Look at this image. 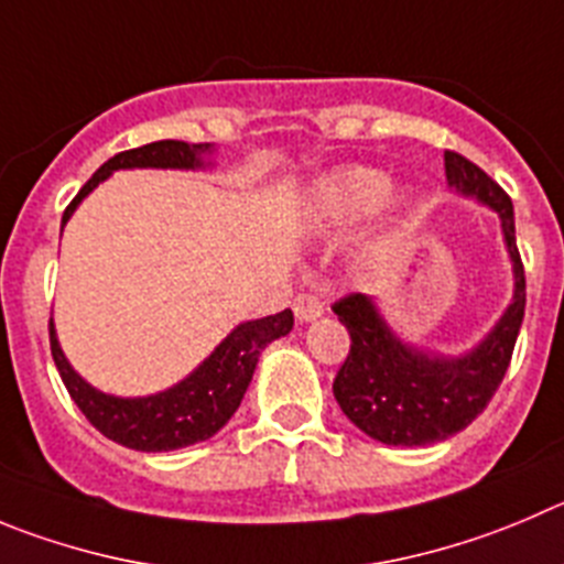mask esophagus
Returning <instances> with one entry per match:
<instances>
[{
	"label": "esophagus",
	"mask_w": 564,
	"mask_h": 564,
	"mask_svg": "<svg viewBox=\"0 0 564 564\" xmlns=\"http://www.w3.org/2000/svg\"><path fill=\"white\" fill-rule=\"evenodd\" d=\"M294 314H297L300 323H312V319L323 317L325 314V300L312 292L297 294V297H294Z\"/></svg>",
	"instance_id": "esophagus-1"
}]
</instances>
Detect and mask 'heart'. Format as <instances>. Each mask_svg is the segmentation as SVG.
<instances>
[{"instance_id": "b5f03b06", "label": "heart", "mask_w": 564, "mask_h": 564, "mask_svg": "<svg viewBox=\"0 0 564 564\" xmlns=\"http://www.w3.org/2000/svg\"><path fill=\"white\" fill-rule=\"evenodd\" d=\"M389 192V177L367 166H350L325 177L314 194V217L325 225H354L372 214Z\"/></svg>"}]
</instances>
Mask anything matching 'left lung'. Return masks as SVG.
<instances>
[{
	"mask_svg": "<svg viewBox=\"0 0 564 564\" xmlns=\"http://www.w3.org/2000/svg\"><path fill=\"white\" fill-rule=\"evenodd\" d=\"M445 175L462 194L498 210L514 264V300L496 330L462 359H431L403 345L365 294L336 300L334 314L350 334V354L334 378V398L350 423L387 445H429L467 429L501 387L523 323L525 272L514 241L512 199L454 150L445 152Z\"/></svg>",
	"mask_w": 564,
	"mask_h": 564,
	"instance_id": "1",
	"label": "left lung"
}]
</instances>
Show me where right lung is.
<instances>
[{
	"instance_id": "obj_1",
	"label": "right lung",
	"mask_w": 564,
	"mask_h": 564,
	"mask_svg": "<svg viewBox=\"0 0 564 564\" xmlns=\"http://www.w3.org/2000/svg\"><path fill=\"white\" fill-rule=\"evenodd\" d=\"M210 144H186V141H152V144L124 150L105 161L91 181L77 192V197L63 210V225L68 223L72 210L83 197L97 186L99 181L113 170H133V166H161V170H194L199 166V155L208 152ZM294 325L292 308L272 314L264 319L239 325L223 345L177 387L166 389L150 398H113L88 387L63 356L57 345L55 328L50 319V347L57 372L66 383L72 401L77 403L88 423L105 434L108 440L119 442L124 448L147 451H177L203 442L217 434L234 412L239 409L247 387L252 381V370L258 365V354L278 336H286Z\"/></svg>"
}]
</instances>
